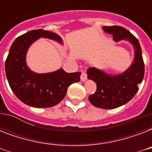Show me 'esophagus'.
Instances as JSON below:
<instances>
[{
  "label": "esophagus",
  "mask_w": 152,
  "mask_h": 152,
  "mask_svg": "<svg viewBox=\"0 0 152 152\" xmlns=\"http://www.w3.org/2000/svg\"><path fill=\"white\" fill-rule=\"evenodd\" d=\"M80 80L81 81H84L87 80V74H86L85 72H82V73H81V76H80Z\"/></svg>",
  "instance_id": "1"
}]
</instances>
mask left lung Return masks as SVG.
<instances>
[{"instance_id":"obj_1","label":"left lung","mask_w":152,"mask_h":152,"mask_svg":"<svg viewBox=\"0 0 152 152\" xmlns=\"http://www.w3.org/2000/svg\"><path fill=\"white\" fill-rule=\"evenodd\" d=\"M104 31L113 34V40L119 42L125 39L132 44L135 57L131 66L123 73L112 76L95 67L87 71L88 78L95 81L97 89L89 95L93 106L102 109H114L125 105L134 97L139 90L144 76V63L138 39L127 29L121 26H104Z\"/></svg>"}]
</instances>
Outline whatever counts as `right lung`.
<instances>
[{
    "mask_svg": "<svg viewBox=\"0 0 152 152\" xmlns=\"http://www.w3.org/2000/svg\"><path fill=\"white\" fill-rule=\"evenodd\" d=\"M39 38L63 43L58 34L42 29L20 35L11 46L5 72L11 89L20 101L33 107L46 108L56 106L64 99L69 86L80 80L81 72L68 73L63 69L49 73L32 72L26 64V54L29 46Z\"/></svg>",
    "mask_w": 152,
    "mask_h": 152,
    "instance_id": "obj_1",
    "label": "right lung"
}]
</instances>
